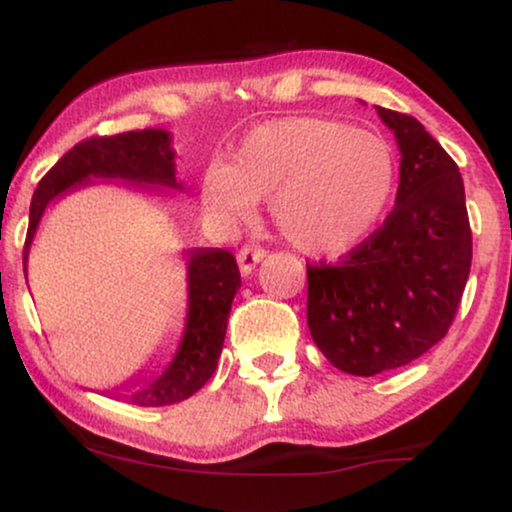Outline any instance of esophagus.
<instances>
[{
    "instance_id": "34e87169",
    "label": "esophagus",
    "mask_w": 512,
    "mask_h": 512,
    "mask_svg": "<svg viewBox=\"0 0 512 512\" xmlns=\"http://www.w3.org/2000/svg\"><path fill=\"white\" fill-rule=\"evenodd\" d=\"M264 255H267V250H264L262 245H255V243L243 245V248L238 250V267H241V274L243 276L252 274L255 264H260L264 260Z\"/></svg>"
}]
</instances>
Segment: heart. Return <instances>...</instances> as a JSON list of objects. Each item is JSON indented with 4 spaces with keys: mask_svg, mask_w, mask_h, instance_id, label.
Instances as JSON below:
<instances>
[{
    "mask_svg": "<svg viewBox=\"0 0 512 512\" xmlns=\"http://www.w3.org/2000/svg\"><path fill=\"white\" fill-rule=\"evenodd\" d=\"M397 184L394 148L380 132L295 115L245 134L229 165L200 181L205 208L245 219L269 198L278 234L312 257H340L383 219Z\"/></svg>",
    "mask_w": 512,
    "mask_h": 512,
    "instance_id": "heart-1",
    "label": "heart"
}]
</instances>
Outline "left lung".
Listing matches in <instances>:
<instances>
[{
	"instance_id": "left-lung-1",
	"label": "left lung",
	"mask_w": 512,
	"mask_h": 512,
	"mask_svg": "<svg viewBox=\"0 0 512 512\" xmlns=\"http://www.w3.org/2000/svg\"><path fill=\"white\" fill-rule=\"evenodd\" d=\"M401 163L394 210L340 264H307V323L340 371L411 364L444 338L468 283L472 234L451 155L411 115L375 106Z\"/></svg>"
}]
</instances>
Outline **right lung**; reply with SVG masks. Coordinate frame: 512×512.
I'll use <instances>...</instances> for the list:
<instances>
[{
  "label": "right lung",
  "mask_w": 512,
  "mask_h": 512,
  "mask_svg": "<svg viewBox=\"0 0 512 512\" xmlns=\"http://www.w3.org/2000/svg\"><path fill=\"white\" fill-rule=\"evenodd\" d=\"M92 179L127 181L148 189L179 191L174 170L172 137L167 129H134L115 137H92L70 148L37 184L30 203V224L23 248L28 281V255L44 210L66 193L92 184ZM189 309L181 342L163 371H139L125 383L103 390L108 397L134 406H167L189 399L212 378L222 354L231 302L241 288L236 257L222 248H193L184 252Z\"/></svg>",
  "instance_id": "obj_1"
}]
</instances>
